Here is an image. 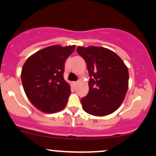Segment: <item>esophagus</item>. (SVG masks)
Returning a JSON list of instances; mask_svg holds the SVG:
<instances>
[{
	"mask_svg": "<svg viewBox=\"0 0 156 156\" xmlns=\"http://www.w3.org/2000/svg\"><path fill=\"white\" fill-rule=\"evenodd\" d=\"M77 84H78V82H76H76H73V85L74 86H76Z\"/></svg>",
	"mask_w": 156,
	"mask_h": 156,
	"instance_id": "esophagus-1",
	"label": "esophagus"
}]
</instances>
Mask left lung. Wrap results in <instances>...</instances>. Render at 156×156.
Segmentation results:
<instances>
[{"label":"left lung","mask_w":156,"mask_h":156,"mask_svg":"<svg viewBox=\"0 0 156 156\" xmlns=\"http://www.w3.org/2000/svg\"><path fill=\"white\" fill-rule=\"evenodd\" d=\"M77 52L87 64L89 91L81 99L83 109L95 116H104L121 106L128 89V67L110 49L100 46H78Z\"/></svg>","instance_id":"1"}]
</instances>
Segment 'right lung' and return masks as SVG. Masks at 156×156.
<instances>
[{
	"instance_id": "add662e5",
	"label": "right lung",
	"mask_w": 156,
	"mask_h": 156,
	"mask_svg": "<svg viewBox=\"0 0 156 156\" xmlns=\"http://www.w3.org/2000/svg\"><path fill=\"white\" fill-rule=\"evenodd\" d=\"M75 45L48 46L31 55L23 65L21 80L30 103L46 113L63 110L71 91L64 79L65 64Z\"/></svg>"
}]
</instances>
